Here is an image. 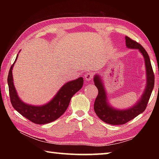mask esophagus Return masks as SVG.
Wrapping results in <instances>:
<instances>
[{
  "instance_id": "34e87169",
  "label": "esophagus",
  "mask_w": 159,
  "mask_h": 159,
  "mask_svg": "<svg viewBox=\"0 0 159 159\" xmlns=\"http://www.w3.org/2000/svg\"><path fill=\"white\" fill-rule=\"evenodd\" d=\"M93 74L88 72V73H87L85 75L84 77H85V79L87 80V81H90V80L93 79Z\"/></svg>"
}]
</instances>
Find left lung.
<instances>
[{
	"instance_id": "1",
	"label": "left lung",
	"mask_w": 159,
	"mask_h": 159,
	"mask_svg": "<svg viewBox=\"0 0 159 159\" xmlns=\"http://www.w3.org/2000/svg\"><path fill=\"white\" fill-rule=\"evenodd\" d=\"M126 47L129 49L138 50L144 60L146 69V85L140 98L134 105L128 109H120L114 108L109 103L107 90L100 75L95 74L93 81L98 89V95L94 104V110L97 116L102 121L110 125H122L138 116L145 110L152 95L154 86V75L151 61L147 51L140 44L128 36L125 37Z\"/></svg>"
}]
</instances>
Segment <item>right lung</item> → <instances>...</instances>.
<instances>
[{"label":"right lung","mask_w":159,"mask_h":159,"mask_svg":"<svg viewBox=\"0 0 159 159\" xmlns=\"http://www.w3.org/2000/svg\"><path fill=\"white\" fill-rule=\"evenodd\" d=\"M17 57L18 55L15 62L10 67L7 76L10 101L12 107L24 117L36 124H46L57 120L66 111L74 94L81 89L83 79L80 77L66 83L61 86L54 98L46 104L39 106L25 103L19 97L13 82L12 69Z\"/></svg>","instance_id":"right-lung-1"}]
</instances>
